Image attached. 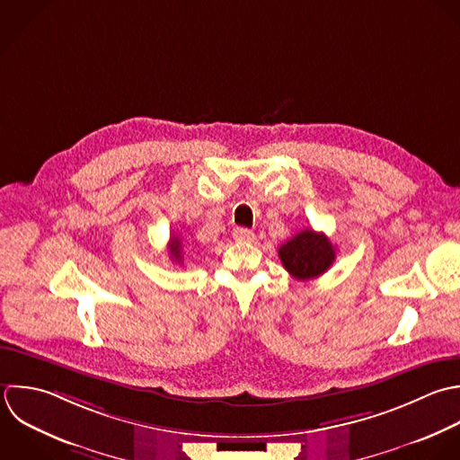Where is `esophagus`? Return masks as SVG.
<instances>
[{
	"label": "esophagus",
	"mask_w": 460,
	"mask_h": 460,
	"mask_svg": "<svg viewBox=\"0 0 460 460\" xmlns=\"http://www.w3.org/2000/svg\"><path fill=\"white\" fill-rule=\"evenodd\" d=\"M233 238L238 240V242H252L254 240V233L251 229H245V227H236L233 231Z\"/></svg>",
	"instance_id": "obj_1"
}]
</instances>
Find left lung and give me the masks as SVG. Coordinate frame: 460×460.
<instances>
[{
  "instance_id": "1",
  "label": "left lung",
  "mask_w": 460,
  "mask_h": 460,
  "mask_svg": "<svg viewBox=\"0 0 460 460\" xmlns=\"http://www.w3.org/2000/svg\"><path fill=\"white\" fill-rule=\"evenodd\" d=\"M283 267L301 281L319 278L335 261V247L326 234L305 229L279 247Z\"/></svg>"
}]
</instances>
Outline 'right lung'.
I'll return each mask as SVG.
<instances>
[{"label":"right lung","mask_w":460,"mask_h":460,"mask_svg":"<svg viewBox=\"0 0 460 460\" xmlns=\"http://www.w3.org/2000/svg\"><path fill=\"white\" fill-rule=\"evenodd\" d=\"M170 254H172V258L175 260V261H179V263H182V245H181V240L177 238V236H172L170 238Z\"/></svg>","instance_id":"add662e5"}]
</instances>
